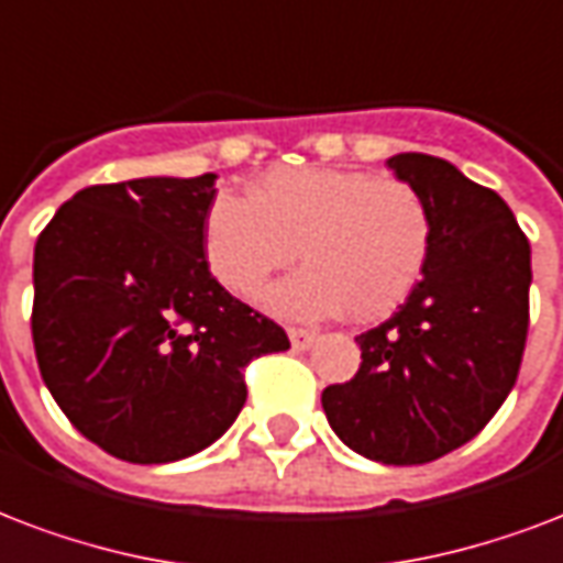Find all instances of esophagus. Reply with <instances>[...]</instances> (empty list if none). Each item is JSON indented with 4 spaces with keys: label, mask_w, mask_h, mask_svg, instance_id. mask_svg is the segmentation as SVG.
I'll return each mask as SVG.
<instances>
[{
    "label": "esophagus",
    "mask_w": 563,
    "mask_h": 563,
    "mask_svg": "<svg viewBox=\"0 0 563 563\" xmlns=\"http://www.w3.org/2000/svg\"><path fill=\"white\" fill-rule=\"evenodd\" d=\"M289 342L295 351H307L316 342V330L307 328H289Z\"/></svg>",
    "instance_id": "1"
}]
</instances>
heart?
<instances>
[{
	"label": "heart",
	"instance_id": "heart-1",
	"mask_svg": "<svg viewBox=\"0 0 563 563\" xmlns=\"http://www.w3.org/2000/svg\"><path fill=\"white\" fill-rule=\"evenodd\" d=\"M431 212L405 179L345 167H274L251 197L221 195L206 214V263L239 298H256L274 272L307 268L272 289L289 316L345 310L354 321L396 312L431 256Z\"/></svg>",
	"mask_w": 563,
	"mask_h": 563
}]
</instances>
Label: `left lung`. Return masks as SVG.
I'll list each match as a JSON object with an SVG mask.
<instances>
[{
	"label": "left lung",
	"instance_id": "1",
	"mask_svg": "<svg viewBox=\"0 0 563 563\" xmlns=\"http://www.w3.org/2000/svg\"><path fill=\"white\" fill-rule=\"evenodd\" d=\"M386 165L431 212V256L410 298L360 333L357 375L321 393L342 443L368 461L416 466L461 449L520 375L529 333L531 247L496 191L445 158Z\"/></svg>",
	"mask_w": 563,
	"mask_h": 563
}]
</instances>
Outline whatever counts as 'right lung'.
Listing matches in <instances>:
<instances>
[{"label":"right lung","instance_id":"1","mask_svg":"<svg viewBox=\"0 0 563 563\" xmlns=\"http://www.w3.org/2000/svg\"><path fill=\"white\" fill-rule=\"evenodd\" d=\"M214 174L76 191L34 244L43 384L81 437L129 463L212 445L244 407V368L289 349L277 321L206 263Z\"/></svg>","mask_w":563,"mask_h":563}]
</instances>
